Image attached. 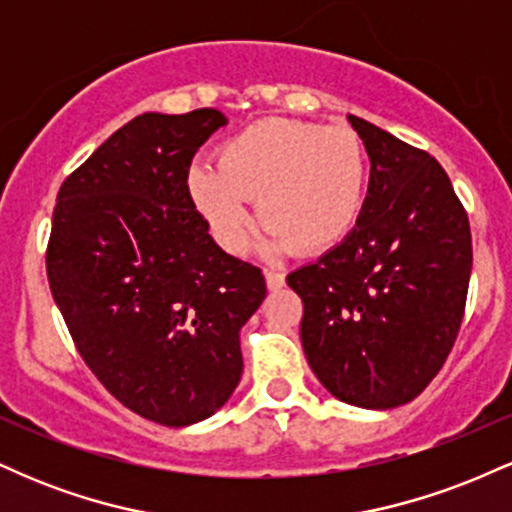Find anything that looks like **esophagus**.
<instances>
[{"mask_svg": "<svg viewBox=\"0 0 512 512\" xmlns=\"http://www.w3.org/2000/svg\"><path fill=\"white\" fill-rule=\"evenodd\" d=\"M264 279H267V289L269 291H279L281 286L286 284V276L281 272H272V269H267V272H264Z\"/></svg>", "mask_w": 512, "mask_h": 512, "instance_id": "1", "label": "esophagus"}]
</instances>
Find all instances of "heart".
<instances>
[{"label": "heart", "mask_w": 512, "mask_h": 512, "mask_svg": "<svg viewBox=\"0 0 512 512\" xmlns=\"http://www.w3.org/2000/svg\"><path fill=\"white\" fill-rule=\"evenodd\" d=\"M368 173L366 144L354 129L267 117L221 146L219 168L192 166L187 187L228 252L250 245V199H257L274 250L320 255L354 233Z\"/></svg>", "instance_id": "b5f03b06"}]
</instances>
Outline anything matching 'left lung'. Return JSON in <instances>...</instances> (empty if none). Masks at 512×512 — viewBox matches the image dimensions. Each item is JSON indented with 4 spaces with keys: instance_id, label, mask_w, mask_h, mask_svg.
Wrapping results in <instances>:
<instances>
[{
    "instance_id": "left-lung-1",
    "label": "left lung",
    "mask_w": 512,
    "mask_h": 512,
    "mask_svg": "<svg viewBox=\"0 0 512 512\" xmlns=\"http://www.w3.org/2000/svg\"><path fill=\"white\" fill-rule=\"evenodd\" d=\"M370 180L354 233L286 276L301 296L305 358L334 397L395 409L443 368L467 303L472 233L448 173L426 151L349 115Z\"/></svg>"
}]
</instances>
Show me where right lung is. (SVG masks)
Wrapping results in <instances>:
<instances>
[{
	"label": "right lung",
	"instance_id": "obj_1",
	"mask_svg": "<svg viewBox=\"0 0 512 512\" xmlns=\"http://www.w3.org/2000/svg\"><path fill=\"white\" fill-rule=\"evenodd\" d=\"M226 115L144 113L62 182L48 281L76 349L134 414L180 428L209 419L243 373L240 327L264 276L223 252L187 173Z\"/></svg>",
	"mask_w": 512,
	"mask_h": 512
}]
</instances>
